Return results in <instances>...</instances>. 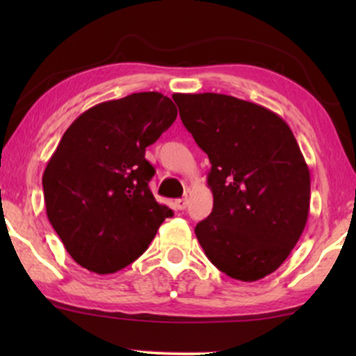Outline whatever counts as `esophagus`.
Returning <instances> with one entry per match:
<instances>
[{
  "label": "esophagus",
  "mask_w": 356,
  "mask_h": 356,
  "mask_svg": "<svg viewBox=\"0 0 356 356\" xmlns=\"http://www.w3.org/2000/svg\"><path fill=\"white\" fill-rule=\"evenodd\" d=\"M175 207H177L179 211H184L187 207V199H177L175 201Z\"/></svg>",
  "instance_id": "obj_1"
}]
</instances>
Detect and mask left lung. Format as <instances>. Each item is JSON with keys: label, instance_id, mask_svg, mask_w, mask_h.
<instances>
[{"label": "left lung", "instance_id": "1", "mask_svg": "<svg viewBox=\"0 0 356 356\" xmlns=\"http://www.w3.org/2000/svg\"><path fill=\"white\" fill-rule=\"evenodd\" d=\"M172 99L211 162L214 206L195 226L199 244L234 280L271 275L296 246L309 211V169L291 129L271 110L231 95Z\"/></svg>", "mask_w": 356, "mask_h": 356}]
</instances>
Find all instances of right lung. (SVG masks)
Here are the masks:
<instances>
[{"label":"right lung","instance_id":"obj_1","mask_svg":"<svg viewBox=\"0 0 356 356\" xmlns=\"http://www.w3.org/2000/svg\"><path fill=\"white\" fill-rule=\"evenodd\" d=\"M177 108L140 92L88 108L68 127L43 172L48 220L81 268L120 271L149 248L172 211L155 201L145 159Z\"/></svg>","mask_w":356,"mask_h":356}]
</instances>
